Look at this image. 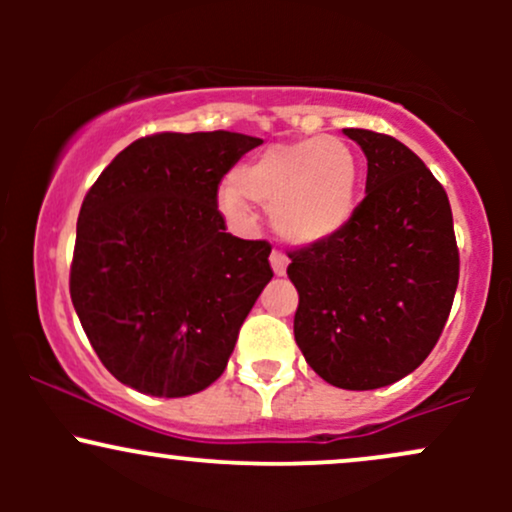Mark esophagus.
<instances>
[{"instance_id": "obj_1", "label": "esophagus", "mask_w": 512, "mask_h": 512, "mask_svg": "<svg viewBox=\"0 0 512 512\" xmlns=\"http://www.w3.org/2000/svg\"><path fill=\"white\" fill-rule=\"evenodd\" d=\"M269 262H272V269L276 276H284L286 274V267H289V257L284 255L281 250H272V255H269Z\"/></svg>"}]
</instances>
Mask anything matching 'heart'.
<instances>
[{"label": "heart", "mask_w": 512, "mask_h": 512, "mask_svg": "<svg viewBox=\"0 0 512 512\" xmlns=\"http://www.w3.org/2000/svg\"><path fill=\"white\" fill-rule=\"evenodd\" d=\"M356 185V154L342 139L274 144L236 170L233 185L223 187L221 207L245 216L252 199L269 209L279 236L308 245L334 236L351 219Z\"/></svg>", "instance_id": "1"}]
</instances>
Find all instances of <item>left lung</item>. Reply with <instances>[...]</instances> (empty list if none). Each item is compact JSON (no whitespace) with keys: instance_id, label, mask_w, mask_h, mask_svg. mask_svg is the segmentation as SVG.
<instances>
[{"instance_id":"obj_1","label":"left lung","mask_w":512,"mask_h":512,"mask_svg":"<svg viewBox=\"0 0 512 512\" xmlns=\"http://www.w3.org/2000/svg\"><path fill=\"white\" fill-rule=\"evenodd\" d=\"M368 158L366 197L330 238L291 250L293 334L308 366L342 390L402 380L431 354L460 279L443 185L390 134L344 129Z\"/></svg>"}]
</instances>
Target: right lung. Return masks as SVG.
<instances>
[{"label":"right lung","mask_w":512,"mask_h":512,"mask_svg":"<svg viewBox=\"0 0 512 512\" xmlns=\"http://www.w3.org/2000/svg\"><path fill=\"white\" fill-rule=\"evenodd\" d=\"M260 144L223 129L149 134L86 192L69 293L93 351L120 383L187 397L226 370L274 272L267 240L226 233L219 185Z\"/></svg>","instance_id":"obj_1"}]
</instances>
